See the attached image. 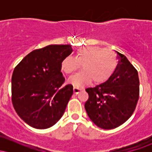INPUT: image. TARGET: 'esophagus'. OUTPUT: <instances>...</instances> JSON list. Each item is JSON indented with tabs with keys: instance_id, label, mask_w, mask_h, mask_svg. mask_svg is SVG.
Instances as JSON below:
<instances>
[{
	"instance_id": "obj_1",
	"label": "esophagus",
	"mask_w": 152,
	"mask_h": 152,
	"mask_svg": "<svg viewBox=\"0 0 152 152\" xmlns=\"http://www.w3.org/2000/svg\"><path fill=\"white\" fill-rule=\"evenodd\" d=\"M83 90V88H78V87H76V86H74V92L75 94H78L81 91Z\"/></svg>"
}]
</instances>
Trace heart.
<instances>
[{"label": "heart", "mask_w": 152, "mask_h": 152, "mask_svg": "<svg viewBox=\"0 0 152 152\" xmlns=\"http://www.w3.org/2000/svg\"><path fill=\"white\" fill-rule=\"evenodd\" d=\"M118 60L114 52L99 46L81 47L76 58L68 56L63 59L61 69L64 73L72 74L82 65L83 71L71 76L69 82L76 87H82L93 80L95 83L107 81L117 67Z\"/></svg>", "instance_id": "heart-1"}]
</instances>
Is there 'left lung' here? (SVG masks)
Instances as JSON below:
<instances>
[{
	"mask_svg": "<svg viewBox=\"0 0 152 152\" xmlns=\"http://www.w3.org/2000/svg\"><path fill=\"white\" fill-rule=\"evenodd\" d=\"M116 71L107 81L87 88L88 99L85 109L97 126L111 129L131 117L139 97L138 71L123 54L118 53Z\"/></svg>",
	"mask_w": 152,
	"mask_h": 152,
	"instance_id": "8db88e82",
	"label": "left lung"
}]
</instances>
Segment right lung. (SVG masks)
<instances>
[{"label": "right lung", "instance_id": "1", "mask_svg": "<svg viewBox=\"0 0 152 152\" xmlns=\"http://www.w3.org/2000/svg\"><path fill=\"white\" fill-rule=\"evenodd\" d=\"M71 45H50L33 50L15 67L11 78L12 103L29 126L45 129L61 118L73 94L63 86L61 64L72 53Z\"/></svg>", "mask_w": 152, "mask_h": 152}]
</instances>
